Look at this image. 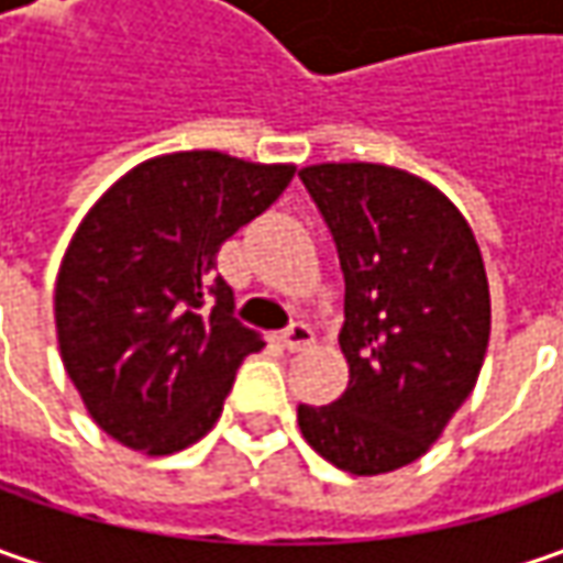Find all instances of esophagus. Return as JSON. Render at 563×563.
Segmentation results:
<instances>
[{
  "label": "esophagus",
  "mask_w": 563,
  "mask_h": 563,
  "mask_svg": "<svg viewBox=\"0 0 563 563\" xmlns=\"http://www.w3.org/2000/svg\"><path fill=\"white\" fill-rule=\"evenodd\" d=\"M282 344H285L288 351H300V347L313 344V332H310V325H303V322H291V325L285 329V335H282Z\"/></svg>",
  "instance_id": "1"
}]
</instances>
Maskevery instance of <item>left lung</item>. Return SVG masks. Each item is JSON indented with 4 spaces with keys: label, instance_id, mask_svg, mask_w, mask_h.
<instances>
[{
    "label": "left lung",
    "instance_id": "obj_1",
    "mask_svg": "<svg viewBox=\"0 0 563 563\" xmlns=\"http://www.w3.org/2000/svg\"><path fill=\"white\" fill-rule=\"evenodd\" d=\"M344 272V395L297 407L329 464L378 476L413 464L470 398L488 347L483 253L439 187L376 163L300 168Z\"/></svg>",
    "mask_w": 563,
    "mask_h": 563
}]
</instances>
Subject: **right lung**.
I'll return each instance as SVG.
<instances>
[{"label": "right lung", "mask_w": 563, "mask_h": 563, "mask_svg": "<svg viewBox=\"0 0 563 563\" xmlns=\"http://www.w3.org/2000/svg\"><path fill=\"white\" fill-rule=\"evenodd\" d=\"M294 165L216 150L146 159L84 216L55 278V332L87 413L124 448L200 442L263 338L216 272L228 238L291 185Z\"/></svg>", "instance_id": "1"}]
</instances>
